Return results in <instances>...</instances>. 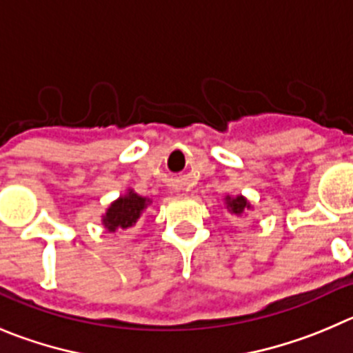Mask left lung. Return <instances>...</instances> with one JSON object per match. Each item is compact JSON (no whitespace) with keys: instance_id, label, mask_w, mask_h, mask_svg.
Returning <instances> with one entry per match:
<instances>
[{"instance_id":"1","label":"left lung","mask_w":353,"mask_h":353,"mask_svg":"<svg viewBox=\"0 0 353 353\" xmlns=\"http://www.w3.org/2000/svg\"><path fill=\"white\" fill-rule=\"evenodd\" d=\"M225 203H226V209H228V212L232 214L233 217L247 216V210L252 209L251 202H249L243 195H236V196L226 195Z\"/></svg>"}]
</instances>
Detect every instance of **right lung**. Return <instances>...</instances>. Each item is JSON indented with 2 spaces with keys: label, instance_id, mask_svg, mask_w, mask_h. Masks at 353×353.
Here are the masks:
<instances>
[{
  "label": "right lung",
  "instance_id": "obj_1",
  "mask_svg": "<svg viewBox=\"0 0 353 353\" xmlns=\"http://www.w3.org/2000/svg\"><path fill=\"white\" fill-rule=\"evenodd\" d=\"M150 203L151 199L137 195L134 190L128 188L125 195H120L114 202L110 203L106 214L102 216V225L110 233L120 232V230L127 232L136 226Z\"/></svg>",
  "mask_w": 353,
  "mask_h": 353
}]
</instances>
